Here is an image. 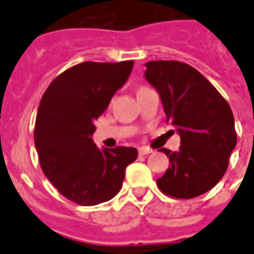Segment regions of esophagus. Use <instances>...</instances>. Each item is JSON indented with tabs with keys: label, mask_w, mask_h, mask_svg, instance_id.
I'll return each mask as SVG.
<instances>
[{
	"label": "esophagus",
	"mask_w": 254,
	"mask_h": 254,
	"mask_svg": "<svg viewBox=\"0 0 254 254\" xmlns=\"http://www.w3.org/2000/svg\"><path fill=\"white\" fill-rule=\"evenodd\" d=\"M152 152V149L149 148H145V147H141V148H139V155L140 156H144V155H148Z\"/></svg>",
	"instance_id": "1"
}]
</instances>
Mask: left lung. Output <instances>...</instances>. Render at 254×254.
Listing matches in <instances>:
<instances>
[{
	"label": "left lung",
	"mask_w": 254,
	"mask_h": 254,
	"mask_svg": "<svg viewBox=\"0 0 254 254\" xmlns=\"http://www.w3.org/2000/svg\"><path fill=\"white\" fill-rule=\"evenodd\" d=\"M144 76L158 91L167 123L176 127L180 148H162L170 167L158 187L176 198L205 193L220 182L228 168L237 135L228 102L213 84L187 64L151 61Z\"/></svg>",
	"instance_id": "8db88e82"
}]
</instances>
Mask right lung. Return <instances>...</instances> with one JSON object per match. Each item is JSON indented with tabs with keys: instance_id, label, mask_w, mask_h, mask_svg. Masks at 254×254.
Returning a JSON list of instances; mask_svg holds the SVG:
<instances>
[{
	"instance_id": "right-lung-1",
	"label": "right lung",
	"mask_w": 254,
	"mask_h": 254,
	"mask_svg": "<svg viewBox=\"0 0 254 254\" xmlns=\"http://www.w3.org/2000/svg\"><path fill=\"white\" fill-rule=\"evenodd\" d=\"M133 61L83 62L53 80L39 103L34 144L42 171L64 197L80 205L109 201L121 190L133 147L98 148L94 122L127 82Z\"/></svg>"
}]
</instances>
